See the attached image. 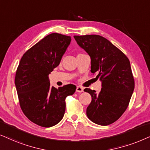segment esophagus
Masks as SVG:
<instances>
[{
	"mask_svg": "<svg viewBox=\"0 0 150 150\" xmlns=\"http://www.w3.org/2000/svg\"><path fill=\"white\" fill-rule=\"evenodd\" d=\"M83 91V88L82 87L79 86H77V88H76V92L77 93H81V92Z\"/></svg>",
	"mask_w": 150,
	"mask_h": 150,
	"instance_id": "obj_1",
	"label": "esophagus"
}]
</instances>
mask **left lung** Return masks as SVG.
Here are the masks:
<instances>
[{"instance_id":"8db88e82","label":"left lung","mask_w":150,"mask_h":150,"mask_svg":"<svg viewBox=\"0 0 150 150\" xmlns=\"http://www.w3.org/2000/svg\"><path fill=\"white\" fill-rule=\"evenodd\" d=\"M74 38L91 57V72L97 73V77L101 81L102 88L99 94L94 90L84 89L92 97L86 115L96 124H111L126 110L134 89L129 59L101 35H74Z\"/></svg>"}]
</instances>
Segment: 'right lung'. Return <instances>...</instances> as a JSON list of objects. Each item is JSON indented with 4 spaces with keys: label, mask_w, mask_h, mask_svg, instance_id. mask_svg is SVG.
<instances>
[{
    "label": "right lung",
    "mask_w": 150,
    "mask_h": 150,
    "mask_svg": "<svg viewBox=\"0 0 150 150\" xmlns=\"http://www.w3.org/2000/svg\"><path fill=\"white\" fill-rule=\"evenodd\" d=\"M71 41L70 36L51 33L27 50L18 67L15 85L20 105L26 117L40 126L57 124L64 115L66 98L76 90L73 84L51 87L49 79Z\"/></svg>",
    "instance_id": "1"
}]
</instances>
